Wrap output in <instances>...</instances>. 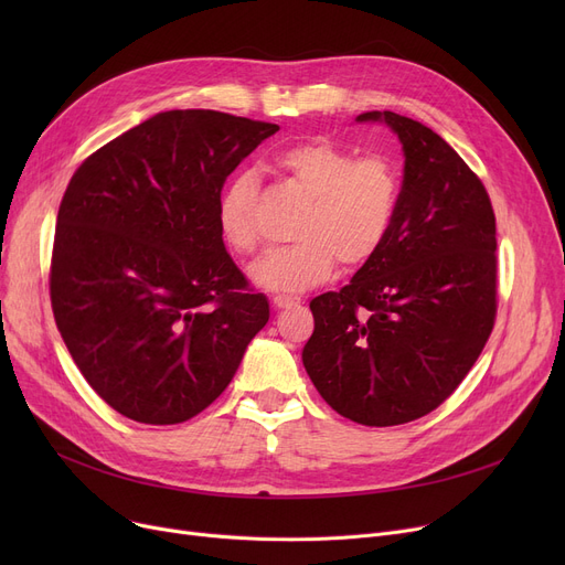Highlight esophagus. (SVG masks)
Instances as JSON below:
<instances>
[{
	"mask_svg": "<svg viewBox=\"0 0 565 565\" xmlns=\"http://www.w3.org/2000/svg\"><path fill=\"white\" fill-rule=\"evenodd\" d=\"M302 300L298 298V295H286V292H279L273 298V305L277 309H290V307H298Z\"/></svg>",
	"mask_w": 565,
	"mask_h": 565,
	"instance_id": "obj_1",
	"label": "esophagus"
}]
</instances>
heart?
<instances>
[{
  "instance_id": "heart-1",
  "label": "heart",
  "mask_w": 565,
  "mask_h": 565,
  "mask_svg": "<svg viewBox=\"0 0 565 565\" xmlns=\"http://www.w3.org/2000/svg\"><path fill=\"white\" fill-rule=\"evenodd\" d=\"M309 196L295 237L300 243L265 252L249 267L258 288L298 292L330 279L337 263L360 267L387 241L398 205V173L384 156L354 158L328 139L298 141L277 156ZM258 183L252 171L228 178L217 201V226L226 245L249 256L260 245L256 222Z\"/></svg>"
}]
</instances>
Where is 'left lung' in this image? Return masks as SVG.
<instances>
[{
	"mask_svg": "<svg viewBox=\"0 0 565 565\" xmlns=\"http://www.w3.org/2000/svg\"><path fill=\"white\" fill-rule=\"evenodd\" d=\"M403 143L392 231L348 286L311 300L302 350L318 394L362 426L424 417L465 380L497 313L490 196L437 132L396 111H364Z\"/></svg>",
	"mask_w": 565,
	"mask_h": 565,
	"instance_id": "obj_1",
	"label": "left lung"
}]
</instances>
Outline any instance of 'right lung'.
Returning <instances> with one entry per match:
<instances>
[{
  "label": "right lung",
  "instance_id": "obj_1",
  "mask_svg": "<svg viewBox=\"0 0 565 565\" xmlns=\"http://www.w3.org/2000/svg\"><path fill=\"white\" fill-rule=\"evenodd\" d=\"M277 130L213 109L160 111L73 173L56 215L52 311L86 382L124 417H196L270 318L224 247L217 201Z\"/></svg>",
  "mask_w": 565,
  "mask_h": 565
}]
</instances>
